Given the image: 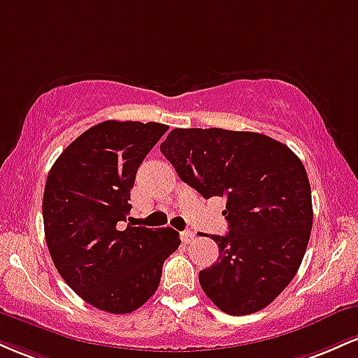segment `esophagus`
<instances>
[{
  "mask_svg": "<svg viewBox=\"0 0 358 358\" xmlns=\"http://www.w3.org/2000/svg\"><path fill=\"white\" fill-rule=\"evenodd\" d=\"M180 239H182L183 244H190V242L195 239V232L192 231H183L182 234H180Z\"/></svg>",
  "mask_w": 358,
  "mask_h": 358,
  "instance_id": "1",
  "label": "esophagus"
}]
</instances>
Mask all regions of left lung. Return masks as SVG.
Here are the masks:
<instances>
[{
    "label": "left lung",
    "mask_w": 358,
    "mask_h": 358,
    "mask_svg": "<svg viewBox=\"0 0 358 358\" xmlns=\"http://www.w3.org/2000/svg\"><path fill=\"white\" fill-rule=\"evenodd\" d=\"M180 178L203 199L225 196L227 236H212L219 259L200 271L203 293L227 315H250L296 276L313 225L301 159L276 139L250 131H170L159 146Z\"/></svg>",
    "instance_id": "8db88e82"
}]
</instances>
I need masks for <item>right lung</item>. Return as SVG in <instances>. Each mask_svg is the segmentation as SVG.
<instances>
[{
  "instance_id": "1",
  "label": "right lung",
  "mask_w": 358,
  "mask_h": 358,
  "mask_svg": "<svg viewBox=\"0 0 358 358\" xmlns=\"http://www.w3.org/2000/svg\"><path fill=\"white\" fill-rule=\"evenodd\" d=\"M166 131L159 122H99L48 171L42 208L53 264L84 301L108 313L145 305L182 242L170 227L122 225L138 168Z\"/></svg>"
}]
</instances>
